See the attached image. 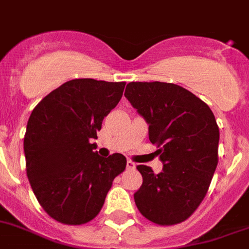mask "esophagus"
<instances>
[{
  "mask_svg": "<svg viewBox=\"0 0 249 249\" xmlns=\"http://www.w3.org/2000/svg\"><path fill=\"white\" fill-rule=\"evenodd\" d=\"M135 166H136V165L131 160H128L126 162V167H127V169H135Z\"/></svg>",
  "mask_w": 249,
  "mask_h": 249,
  "instance_id": "34e87169",
  "label": "esophagus"
}]
</instances>
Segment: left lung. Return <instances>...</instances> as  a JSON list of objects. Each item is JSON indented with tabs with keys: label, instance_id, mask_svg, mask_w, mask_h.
<instances>
[{
	"label": "left lung",
	"instance_id": "8db88e82",
	"mask_svg": "<svg viewBox=\"0 0 249 249\" xmlns=\"http://www.w3.org/2000/svg\"><path fill=\"white\" fill-rule=\"evenodd\" d=\"M124 97L148 124L162 171L139 165L142 185L135 193L140 213L173 226L194 213L218 165L219 128L213 112L196 95L173 83L131 82Z\"/></svg>",
	"mask_w": 249,
	"mask_h": 249
}]
</instances>
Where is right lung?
<instances>
[{
    "label": "right lung",
    "instance_id": "add662e5",
    "mask_svg": "<svg viewBox=\"0 0 249 249\" xmlns=\"http://www.w3.org/2000/svg\"><path fill=\"white\" fill-rule=\"evenodd\" d=\"M124 82L73 79L49 93L27 121L26 173L36 199L53 219L79 226L101 212L126 157L94 151L103 118L122 98Z\"/></svg>",
    "mask_w": 249,
    "mask_h": 249
}]
</instances>
